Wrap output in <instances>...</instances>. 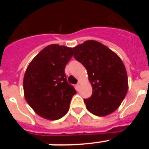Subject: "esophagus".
I'll use <instances>...</instances> for the list:
<instances>
[{
	"mask_svg": "<svg viewBox=\"0 0 149 149\" xmlns=\"http://www.w3.org/2000/svg\"><path fill=\"white\" fill-rule=\"evenodd\" d=\"M76 86H77V88L80 87V86H81V81H78V83H77V85H76Z\"/></svg>",
	"mask_w": 149,
	"mask_h": 149,
	"instance_id": "esophagus-1",
	"label": "esophagus"
}]
</instances>
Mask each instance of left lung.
<instances>
[{"label": "left lung", "mask_w": 149, "mask_h": 149, "mask_svg": "<svg viewBox=\"0 0 149 149\" xmlns=\"http://www.w3.org/2000/svg\"><path fill=\"white\" fill-rule=\"evenodd\" d=\"M74 57L86 68L93 94L84 99L94 115L104 116L115 111L127 94L125 67L114 52L97 41L88 40L73 48Z\"/></svg>", "instance_id": "left-lung-1"}]
</instances>
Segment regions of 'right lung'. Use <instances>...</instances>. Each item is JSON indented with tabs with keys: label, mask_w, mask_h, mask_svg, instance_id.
Segmentation results:
<instances>
[{
	"label": "right lung",
	"mask_w": 149,
	"mask_h": 149,
	"mask_svg": "<svg viewBox=\"0 0 149 149\" xmlns=\"http://www.w3.org/2000/svg\"><path fill=\"white\" fill-rule=\"evenodd\" d=\"M72 56V48L51 45L34 57L26 70L23 83L25 99L45 119L56 120L65 116L77 93L65 73Z\"/></svg>",
	"instance_id": "add662e5"
}]
</instances>
